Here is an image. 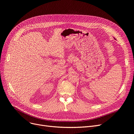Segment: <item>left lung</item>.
Returning <instances> with one entry per match:
<instances>
[{
  "label": "left lung",
  "mask_w": 134,
  "mask_h": 134,
  "mask_svg": "<svg viewBox=\"0 0 134 134\" xmlns=\"http://www.w3.org/2000/svg\"><path fill=\"white\" fill-rule=\"evenodd\" d=\"M114 39H115V40H116V39H115V38H114Z\"/></svg>",
  "instance_id": "1"
}]
</instances>
